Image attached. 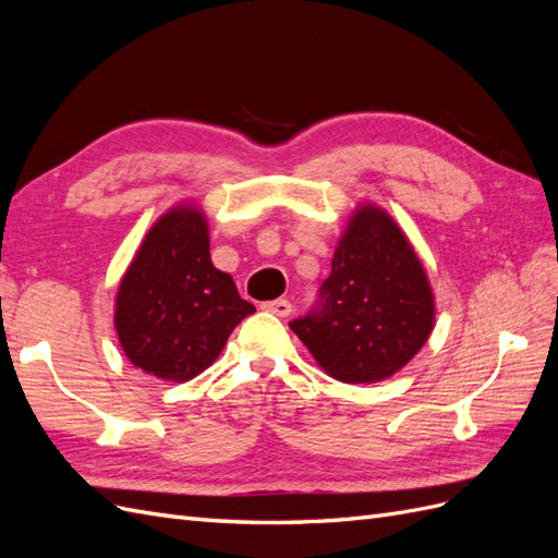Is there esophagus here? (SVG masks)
Instances as JSON below:
<instances>
[{
	"mask_svg": "<svg viewBox=\"0 0 558 558\" xmlns=\"http://www.w3.org/2000/svg\"><path fill=\"white\" fill-rule=\"evenodd\" d=\"M265 312H272L277 316H289L293 312V305L289 300H272V302H265L263 305Z\"/></svg>",
	"mask_w": 558,
	"mask_h": 558,
	"instance_id": "obj_1",
	"label": "esophagus"
}]
</instances>
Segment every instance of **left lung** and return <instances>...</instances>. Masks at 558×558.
<instances>
[{"instance_id": "1", "label": "left lung", "mask_w": 558, "mask_h": 558, "mask_svg": "<svg viewBox=\"0 0 558 558\" xmlns=\"http://www.w3.org/2000/svg\"><path fill=\"white\" fill-rule=\"evenodd\" d=\"M433 320V293L414 248L391 216L363 207L314 307L289 326L330 377L375 384L416 356Z\"/></svg>"}]
</instances>
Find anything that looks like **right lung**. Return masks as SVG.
<instances>
[{
    "label": "right lung",
    "instance_id": "obj_1",
    "mask_svg": "<svg viewBox=\"0 0 558 558\" xmlns=\"http://www.w3.org/2000/svg\"><path fill=\"white\" fill-rule=\"evenodd\" d=\"M256 312L209 256L207 221L181 207L150 228L116 298L118 340L132 365L165 381L207 369Z\"/></svg>",
    "mask_w": 558,
    "mask_h": 558
}]
</instances>
